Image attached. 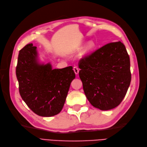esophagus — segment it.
Masks as SVG:
<instances>
[{"mask_svg":"<svg viewBox=\"0 0 147 147\" xmlns=\"http://www.w3.org/2000/svg\"><path fill=\"white\" fill-rule=\"evenodd\" d=\"M73 69L74 70L75 74H78V72H79V69L78 68L77 66H74Z\"/></svg>","mask_w":147,"mask_h":147,"instance_id":"obj_1","label":"esophagus"}]
</instances>
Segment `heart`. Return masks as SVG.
I'll return each instance as SVG.
<instances>
[{"mask_svg":"<svg viewBox=\"0 0 147 147\" xmlns=\"http://www.w3.org/2000/svg\"><path fill=\"white\" fill-rule=\"evenodd\" d=\"M94 43L92 41L89 42L88 43L87 45H86L85 48H84L83 53H87V52H88V51H91V50H92V48H94Z\"/></svg>","mask_w":147,"mask_h":147,"instance_id":"1","label":"heart"}]
</instances>
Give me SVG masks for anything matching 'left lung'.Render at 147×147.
I'll return each mask as SVG.
<instances>
[{"mask_svg":"<svg viewBox=\"0 0 147 147\" xmlns=\"http://www.w3.org/2000/svg\"><path fill=\"white\" fill-rule=\"evenodd\" d=\"M78 67L83 91L92 106L109 110L120 104L131 80L129 56L122 42L107 43L83 56Z\"/></svg>","mask_w":147,"mask_h":147,"instance_id":"1","label":"left lung"}]
</instances>
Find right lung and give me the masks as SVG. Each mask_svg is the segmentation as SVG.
<instances>
[{
    "label": "right lung",
    "instance_id": "right-lung-1",
    "mask_svg": "<svg viewBox=\"0 0 147 147\" xmlns=\"http://www.w3.org/2000/svg\"><path fill=\"white\" fill-rule=\"evenodd\" d=\"M36 48L29 43L19 52L16 75L20 94L35 114L55 116L63 108L75 74L72 66L52 69L50 63L38 64Z\"/></svg>",
    "mask_w": 147,
    "mask_h": 147
}]
</instances>
